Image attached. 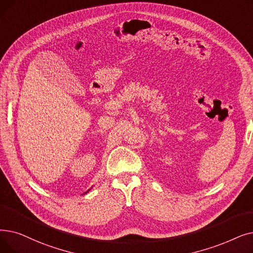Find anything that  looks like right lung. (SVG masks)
I'll return each instance as SVG.
<instances>
[{
	"instance_id": "right-lung-1",
	"label": "right lung",
	"mask_w": 253,
	"mask_h": 253,
	"mask_svg": "<svg viewBox=\"0 0 253 253\" xmlns=\"http://www.w3.org/2000/svg\"><path fill=\"white\" fill-rule=\"evenodd\" d=\"M90 190H91V189H89V190H87V191H90ZM87 191H86V192H87ZM86 192H85V193H86Z\"/></svg>"
}]
</instances>
